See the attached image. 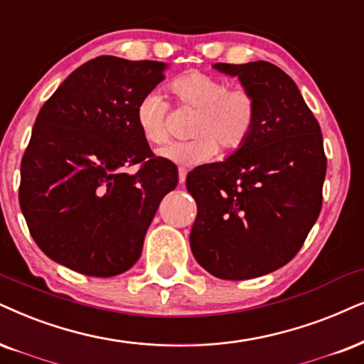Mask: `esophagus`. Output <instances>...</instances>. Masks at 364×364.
<instances>
[{
  "instance_id": "esophagus-1",
  "label": "esophagus",
  "mask_w": 364,
  "mask_h": 364,
  "mask_svg": "<svg viewBox=\"0 0 364 364\" xmlns=\"http://www.w3.org/2000/svg\"><path fill=\"white\" fill-rule=\"evenodd\" d=\"M186 174H188V171L185 168H179L178 169V178H179V185H185V181H186Z\"/></svg>"
}]
</instances>
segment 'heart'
Instances as JSON below:
<instances>
[{
    "label": "heart",
    "instance_id": "1",
    "mask_svg": "<svg viewBox=\"0 0 364 364\" xmlns=\"http://www.w3.org/2000/svg\"><path fill=\"white\" fill-rule=\"evenodd\" d=\"M169 92L179 107L196 110L191 122L190 141L171 142L159 151V156L178 164L208 163L225 151L240 149L250 139L257 124L259 104L254 92L247 87H228L222 77L191 70L174 77ZM169 104L159 92L151 90L136 105V124L146 142L164 144L169 137Z\"/></svg>",
    "mask_w": 364,
    "mask_h": 364
}]
</instances>
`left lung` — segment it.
I'll use <instances>...</instances> for the list:
<instances>
[{"mask_svg": "<svg viewBox=\"0 0 364 364\" xmlns=\"http://www.w3.org/2000/svg\"><path fill=\"white\" fill-rule=\"evenodd\" d=\"M257 97L250 139L186 176L196 201L190 233L198 264L225 280L270 274L301 250L323 206L328 159L321 126L296 82L274 63H215Z\"/></svg>", "mask_w": 364, "mask_h": 364, "instance_id": "obj_1", "label": "left lung"}]
</instances>
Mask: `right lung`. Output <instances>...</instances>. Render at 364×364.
Listing matches in <instances>:
<instances>
[{
    "instance_id": "add662e5",
    "label": "right lung",
    "mask_w": 364,
    "mask_h": 364,
    "mask_svg": "<svg viewBox=\"0 0 364 364\" xmlns=\"http://www.w3.org/2000/svg\"><path fill=\"white\" fill-rule=\"evenodd\" d=\"M153 60L92 58L73 70L36 116L21 159L20 206L50 259L92 277L126 272L141 257L178 168L153 154L136 105L164 80ZM140 164L134 175L129 166Z\"/></svg>"
}]
</instances>
